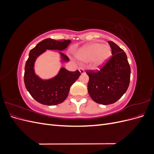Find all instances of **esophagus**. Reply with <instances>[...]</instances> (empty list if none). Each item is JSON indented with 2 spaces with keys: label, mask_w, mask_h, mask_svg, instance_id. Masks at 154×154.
I'll return each mask as SVG.
<instances>
[{
  "label": "esophagus",
  "mask_w": 154,
  "mask_h": 154,
  "mask_svg": "<svg viewBox=\"0 0 154 154\" xmlns=\"http://www.w3.org/2000/svg\"><path fill=\"white\" fill-rule=\"evenodd\" d=\"M79 71H80L81 74H83L85 73V70L83 69V68H82V67L79 68Z\"/></svg>",
  "instance_id": "esophagus-1"
}]
</instances>
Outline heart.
Masks as SVG:
<instances>
[{
	"mask_svg": "<svg viewBox=\"0 0 154 154\" xmlns=\"http://www.w3.org/2000/svg\"><path fill=\"white\" fill-rule=\"evenodd\" d=\"M111 54V49L109 45L98 42H93L83 46L74 54L79 61H91L92 66L94 69H98L105 64L110 59Z\"/></svg>",
	"mask_w": 154,
	"mask_h": 154,
	"instance_id": "obj_1",
	"label": "heart"
}]
</instances>
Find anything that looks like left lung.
Instances as JSON below:
<instances>
[{
    "label": "left lung",
    "mask_w": 154,
    "mask_h": 154,
    "mask_svg": "<svg viewBox=\"0 0 154 154\" xmlns=\"http://www.w3.org/2000/svg\"><path fill=\"white\" fill-rule=\"evenodd\" d=\"M112 57L96 72L88 71V92L97 103L112 104L127 91L130 83V67L124 51L109 41Z\"/></svg>",
    "instance_id": "8db88e82"
}]
</instances>
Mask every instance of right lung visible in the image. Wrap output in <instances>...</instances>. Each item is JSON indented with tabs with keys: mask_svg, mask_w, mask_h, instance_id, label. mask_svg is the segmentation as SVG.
<instances>
[{
	"mask_svg": "<svg viewBox=\"0 0 154 154\" xmlns=\"http://www.w3.org/2000/svg\"><path fill=\"white\" fill-rule=\"evenodd\" d=\"M71 43L70 40H56L46 38L32 49L25 66L24 83L27 91L38 103L46 105H56L67 98L70 88L80 76L78 70L70 72L64 67L60 69L55 76L42 79L35 73V63L39 56L47 50L55 51L60 54V62L69 61V58L61 51Z\"/></svg>",
	"mask_w": 154,
	"mask_h": 154,
	"instance_id": "right-lung-1",
	"label": "right lung"
}]
</instances>
